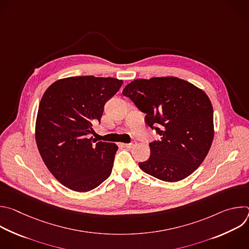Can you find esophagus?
<instances>
[{
    "label": "esophagus",
    "mask_w": 249,
    "mask_h": 249,
    "mask_svg": "<svg viewBox=\"0 0 249 249\" xmlns=\"http://www.w3.org/2000/svg\"><path fill=\"white\" fill-rule=\"evenodd\" d=\"M123 146H124L125 148L132 149V148H134V147L136 146V142H132V143H130V144H123Z\"/></svg>",
    "instance_id": "obj_1"
}]
</instances>
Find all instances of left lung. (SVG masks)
<instances>
[{
  "mask_svg": "<svg viewBox=\"0 0 249 249\" xmlns=\"http://www.w3.org/2000/svg\"><path fill=\"white\" fill-rule=\"evenodd\" d=\"M123 94L147 114L146 123L160 136L150 144L151 156L139 163L140 168L167 182L194 172L208 155L215 133L206 92L179 78L157 77L131 82Z\"/></svg>",
  "mask_w": 249,
  "mask_h": 249,
  "instance_id": "8db88e82",
  "label": "left lung"
}]
</instances>
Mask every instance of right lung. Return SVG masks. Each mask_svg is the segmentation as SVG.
Listing matches in <instances>:
<instances>
[{
    "mask_svg": "<svg viewBox=\"0 0 249 249\" xmlns=\"http://www.w3.org/2000/svg\"><path fill=\"white\" fill-rule=\"evenodd\" d=\"M122 84L114 78L70 77L54 82L41 98L35 141L49 171L71 190L90 191L111 173L118 146L89 136Z\"/></svg>",
    "mask_w": 249,
    "mask_h": 249,
    "instance_id": "add662e5",
    "label": "right lung"
}]
</instances>
